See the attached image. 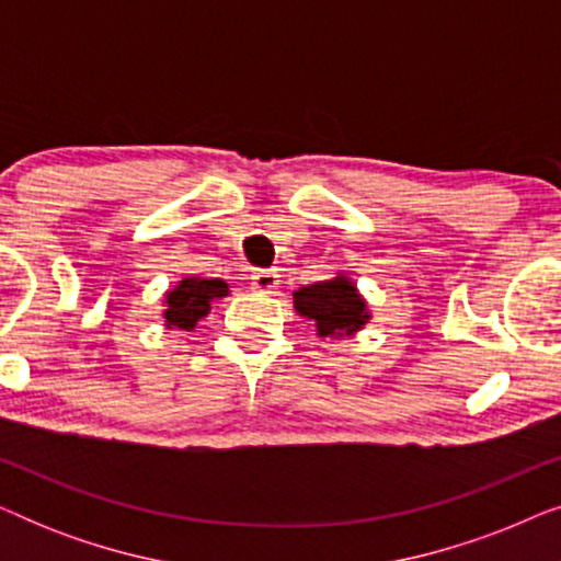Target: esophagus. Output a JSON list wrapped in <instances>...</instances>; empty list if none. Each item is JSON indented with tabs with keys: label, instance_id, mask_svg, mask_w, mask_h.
<instances>
[{
	"label": "esophagus",
	"instance_id": "34e87169",
	"mask_svg": "<svg viewBox=\"0 0 561 561\" xmlns=\"http://www.w3.org/2000/svg\"><path fill=\"white\" fill-rule=\"evenodd\" d=\"M252 280V290H257V294H271V290L278 286V275L273 271H255L250 275Z\"/></svg>",
	"mask_w": 561,
	"mask_h": 561
}]
</instances>
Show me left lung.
I'll list each match as a JSON object with an SVG mask.
<instances>
[{
  "mask_svg": "<svg viewBox=\"0 0 561 561\" xmlns=\"http://www.w3.org/2000/svg\"><path fill=\"white\" fill-rule=\"evenodd\" d=\"M294 309L313 321L321 340L355 336L370 321L367 301L347 273L294 290Z\"/></svg>",
  "mask_w": 561,
  "mask_h": 561,
  "instance_id": "obj_1",
  "label": "left lung"
}]
</instances>
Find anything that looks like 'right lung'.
<instances>
[{"label":"right lung","mask_w":561,"mask_h":561,"mask_svg":"<svg viewBox=\"0 0 561 561\" xmlns=\"http://www.w3.org/2000/svg\"><path fill=\"white\" fill-rule=\"evenodd\" d=\"M229 296V286L221 278H191L179 280V286L165 290V327L168 329H183L191 332L198 319H204L211 311V301Z\"/></svg>","instance_id":"right-lung-1"}]
</instances>
